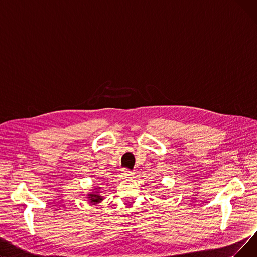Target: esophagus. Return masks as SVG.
I'll list each match as a JSON object with an SVG mask.
<instances>
[{
    "label": "esophagus",
    "instance_id": "1",
    "mask_svg": "<svg viewBox=\"0 0 257 257\" xmlns=\"http://www.w3.org/2000/svg\"><path fill=\"white\" fill-rule=\"evenodd\" d=\"M120 177L123 178V179L131 178V177H133V173L130 172L129 170H127V169H123V170H121V172H120Z\"/></svg>",
    "mask_w": 257,
    "mask_h": 257
}]
</instances>
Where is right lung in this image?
Masks as SVG:
<instances>
[{"label": "right lung", "mask_w": 257, "mask_h": 257, "mask_svg": "<svg viewBox=\"0 0 257 257\" xmlns=\"http://www.w3.org/2000/svg\"><path fill=\"white\" fill-rule=\"evenodd\" d=\"M91 190L92 191L86 195V198L89 201V203L90 204H98V203H100V202H102L103 199H104L103 196H101L102 192H101L100 184L94 185L93 188H91Z\"/></svg>", "instance_id": "right-lung-1"}]
</instances>
